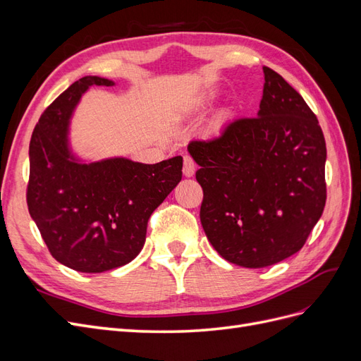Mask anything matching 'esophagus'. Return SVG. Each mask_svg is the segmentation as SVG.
I'll use <instances>...</instances> for the list:
<instances>
[{"instance_id": "34e87169", "label": "esophagus", "mask_w": 361, "mask_h": 361, "mask_svg": "<svg viewBox=\"0 0 361 361\" xmlns=\"http://www.w3.org/2000/svg\"><path fill=\"white\" fill-rule=\"evenodd\" d=\"M194 171H195V164H194L192 158L191 157H183V174H185V178L194 176Z\"/></svg>"}]
</instances>
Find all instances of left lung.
Wrapping results in <instances>:
<instances>
[{"mask_svg":"<svg viewBox=\"0 0 361 361\" xmlns=\"http://www.w3.org/2000/svg\"><path fill=\"white\" fill-rule=\"evenodd\" d=\"M257 117L191 141L200 221L227 262L265 268L300 251L324 212L326 147L301 94L269 68Z\"/></svg>","mask_w":361,"mask_h":361,"instance_id":"left-lung-1","label":"left lung"}]
</instances>
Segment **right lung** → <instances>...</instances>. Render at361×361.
I'll return each instance as SVG.
<instances>
[{
	"instance_id": "obj_1",
	"label": "right lung",
	"mask_w": 361,
	"mask_h": 361,
	"mask_svg": "<svg viewBox=\"0 0 361 361\" xmlns=\"http://www.w3.org/2000/svg\"><path fill=\"white\" fill-rule=\"evenodd\" d=\"M92 85H116L84 76L39 118L30 141L28 211L51 255L80 272H104L134 260L147 221L182 179V157L143 164L125 157L90 161L71 145V123Z\"/></svg>"
}]
</instances>
